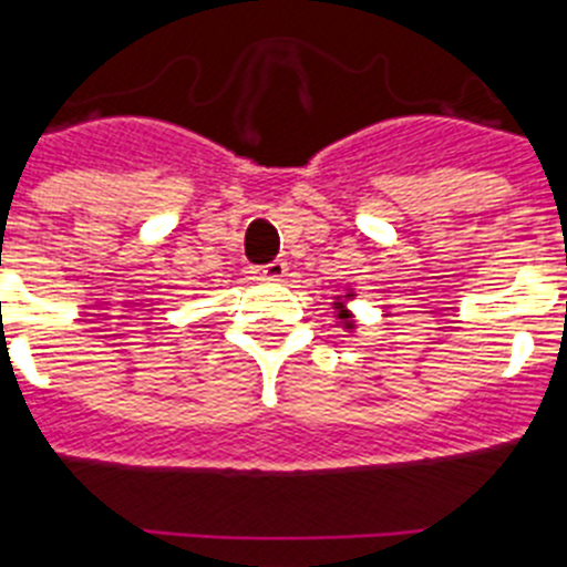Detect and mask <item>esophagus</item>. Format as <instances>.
Segmentation results:
<instances>
[{
  "label": "esophagus",
  "instance_id": "1",
  "mask_svg": "<svg viewBox=\"0 0 567 567\" xmlns=\"http://www.w3.org/2000/svg\"><path fill=\"white\" fill-rule=\"evenodd\" d=\"M287 275V264L284 260H272L267 267H252V278L258 280H280Z\"/></svg>",
  "mask_w": 567,
  "mask_h": 567
}]
</instances>
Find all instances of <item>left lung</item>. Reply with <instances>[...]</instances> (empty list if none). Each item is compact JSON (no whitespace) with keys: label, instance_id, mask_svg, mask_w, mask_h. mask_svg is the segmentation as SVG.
I'll return each instance as SVG.
<instances>
[{"label":"left lung","instance_id":"left-lung-1","mask_svg":"<svg viewBox=\"0 0 567 567\" xmlns=\"http://www.w3.org/2000/svg\"><path fill=\"white\" fill-rule=\"evenodd\" d=\"M354 300V289L352 287H343V292L334 295L332 300V309H334V320H338V327H343V332L354 334L358 329V320H354V312L349 309V303Z\"/></svg>","mask_w":567,"mask_h":567}]
</instances>
